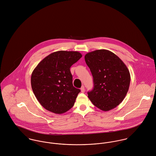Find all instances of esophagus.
<instances>
[{"label": "esophagus", "mask_w": 156, "mask_h": 156, "mask_svg": "<svg viewBox=\"0 0 156 156\" xmlns=\"http://www.w3.org/2000/svg\"><path fill=\"white\" fill-rule=\"evenodd\" d=\"M80 90H81V92L82 93H85V88H84V87L83 86H82V87H81V88H80Z\"/></svg>", "instance_id": "34e87169"}]
</instances>
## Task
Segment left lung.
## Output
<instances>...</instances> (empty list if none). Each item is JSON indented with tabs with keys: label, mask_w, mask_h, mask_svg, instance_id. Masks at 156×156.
Listing matches in <instances>:
<instances>
[{
	"label": "left lung",
	"mask_w": 156,
	"mask_h": 156,
	"mask_svg": "<svg viewBox=\"0 0 156 156\" xmlns=\"http://www.w3.org/2000/svg\"><path fill=\"white\" fill-rule=\"evenodd\" d=\"M87 65L93 77V90L88 92L93 104L108 111L115 108L125 98L130 84L129 69L114 53L106 50L88 52Z\"/></svg>",
	"instance_id": "1"
}]
</instances>
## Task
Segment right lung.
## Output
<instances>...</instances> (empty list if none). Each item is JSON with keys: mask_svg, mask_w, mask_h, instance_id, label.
I'll return each instance as SVG.
<instances>
[{"mask_svg": "<svg viewBox=\"0 0 156 156\" xmlns=\"http://www.w3.org/2000/svg\"><path fill=\"white\" fill-rule=\"evenodd\" d=\"M82 57L78 51H58L47 55L34 68L32 90L45 109L60 114L73 106L80 90L73 87L70 67Z\"/></svg>", "mask_w": 156, "mask_h": 156, "instance_id": "add662e5", "label": "right lung"}]
</instances>
